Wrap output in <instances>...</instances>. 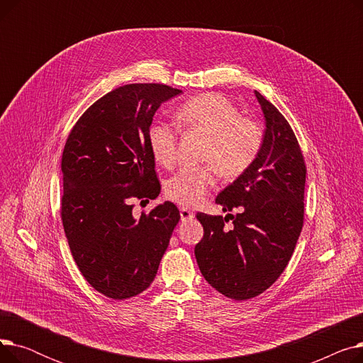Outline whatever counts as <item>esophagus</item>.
Segmentation results:
<instances>
[{
  "mask_svg": "<svg viewBox=\"0 0 363 363\" xmlns=\"http://www.w3.org/2000/svg\"><path fill=\"white\" fill-rule=\"evenodd\" d=\"M179 213H181V220H182V222H189V220H193V219H194V216H196L191 211H188V208H185V207H182V208H181Z\"/></svg>",
  "mask_w": 363,
  "mask_h": 363,
  "instance_id": "obj_1",
  "label": "esophagus"
}]
</instances>
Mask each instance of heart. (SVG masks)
I'll return each instance as SVG.
<instances>
[{"label": "heart", "instance_id": "1", "mask_svg": "<svg viewBox=\"0 0 363 363\" xmlns=\"http://www.w3.org/2000/svg\"><path fill=\"white\" fill-rule=\"evenodd\" d=\"M181 126L207 133L201 166H188L167 182L170 200L196 207L215 186L218 172L225 178L242 175L257 159L263 144L260 125L241 114L240 108L218 92L200 94L185 101L177 111ZM178 129L167 122H155L148 129L152 157L164 167L177 162Z\"/></svg>", "mask_w": 363, "mask_h": 363}]
</instances>
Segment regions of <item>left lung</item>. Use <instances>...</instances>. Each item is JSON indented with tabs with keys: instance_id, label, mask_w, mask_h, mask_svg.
<instances>
[{
	"instance_id": "left-lung-1",
	"label": "left lung",
	"mask_w": 363,
	"mask_h": 363,
	"mask_svg": "<svg viewBox=\"0 0 363 363\" xmlns=\"http://www.w3.org/2000/svg\"><path fill=\"white\" fill-rule=\"evenodd\" d=\"M264 116L255 163L216 197L223 212L197 213L204 235L194 253L204 279L220 294L247 300L279 278L296 249L304 219L306 164L294 132L279 110L255 91ZM233 219L231 230L224 222Z\"/></svg>"
}]
</instances>
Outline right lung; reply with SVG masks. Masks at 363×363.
<instances>
[{
  "label": "right lung",
  "mask_w": 363,
  "mask_h": 363,
  "mask_svg": "<svg viewBox=\"0 0 363 363\" xmlns=\"http://www.w3.org/2000/svg\"><path fill=\"white\" fill-rule=\"evenodd\" d=\"M181 92L163 84L119 86L95 101L67 137L65 234L81 274L106 297L123 300L150 287L179 222L174 203L137 219L130 200L160 194L148 129L162 103Z\"/></svg>",
  "instance_id": "right-lung-1"
}]
</instances>
